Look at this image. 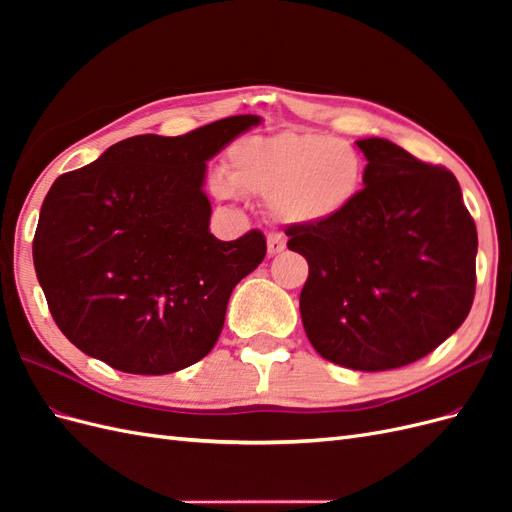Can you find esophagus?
I'll return each instance as SVG.
<instances>
[{
    "label": "esophagus",
    "mask_w": 512,
    "mask_h": 512,
    "mask_svg": "<svg viewBox=\"0 0 512 512\" xmlns=\"http://www.w3.org/2000/svg\"><path fill=\"white\" fill-rule=\"evenodd\" d=\"M267 250H269V256H275L286 250V237L280 235V232H269L267 235Z\"/></svg>",
    "instance_id": "obj_1"
}]
</instances>
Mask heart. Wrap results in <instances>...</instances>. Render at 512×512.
Segmentation results:
<instances>
[{"label":"heart","instance_id":"b5f03b06","mask_svg":"<svg viewBox=\"0 0 512 512\" xmlns=\"http://www.w3.org/2000/svg\"><path fill=\"white\" fill-rule=\"evenodd\" d=\"M226 175H213L211 192L228 200L237 188L267 196L269 209L288 224L333 222L354 205L365 162L352 145L331 134L286 130L250 136L226 153Z\"/></svg>","mask_w":512,"mask_h":512}]
</instances>
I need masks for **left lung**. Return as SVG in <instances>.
<instances>
[{"mask_svg":"<svg viewBox=\"0 0 512 512\" xmlns=\"http://www.w3.org/2000/svg\"><path fill=\"white\" fill-rule=\"evenodd\" d=\"M356 145L367 166L354 205L286 235L309 265L299 305L316 352L384 371L423 359L468 318L478 237L451 170L384 138Z\"/></svg>","mask_w":512,"mask_h":512,"instance_id":"obj_1","label":"left lung"}]
</instances>
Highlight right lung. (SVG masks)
<instances>
[{"label": "right lung", "instance_id": "obj_1", "mask_svg": "<svg viewBox=\"0 0 512 512\" xmlns=\"http://www.w3.org/2000/svg\"><path fill=\"white\" fill-rule=\"evenodd\" d=\"M260 123L235 115L183 136L141 134L55 179L34 267L70 342L126 374L162 376L211 352L230 292L267 254L260 230L209 232L207 160Z\"/></svg>", "mask_w": 512, "mask_h": 512}]
</instances>
